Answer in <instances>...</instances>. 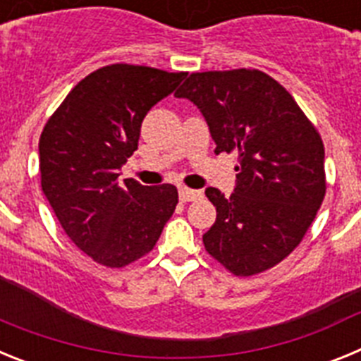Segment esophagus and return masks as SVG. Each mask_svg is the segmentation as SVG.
I'll return each instance as SVG.
<instances>
[{
    "instance_id": "obj_1",
    "label": "esophagus",
    "mask_w": 361,
    "mask_h": 361,
    "mask_svg": "<svg viewBox=\"0 0 361 361\" xmlns=\"http://www.w3.org/2000/svg\"><path fill=\"white\" fill-rule=\"evenodd\" d=\"M178 197L183 202H190V200H197L202 197V191L190 190V188H178Z\"/></svg>"
}]
</instances>
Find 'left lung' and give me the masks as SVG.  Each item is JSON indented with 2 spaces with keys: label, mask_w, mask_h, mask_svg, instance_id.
Here are the masks:
<instances>
[{
  "label": "left lung",
  "mask_w": 361,
  "mask_h": 361,
  "mask_svg": "<svg viewBox=\"0 0 361 361\" xmlns=\"http://www.w3.org/2000/svg\"><path fill=\"white\" fill-rule=\"evenodd\" d=\"M204 116L216 148L235 152L231 197L206 188L216 208L204 247L237 276L282 262L325 197L324 142L293 95L260 70L191 73L177 92Z\"/></svg>",
  "instance_id": "left-lung-1"
}]
</instances>
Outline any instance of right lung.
Wrapping results in <instances>:
<instances>
[{"instance_id":"right-lung-1","label":"right lung","mask_w":361,"mask_h":361,"mask_svg":"<svg viewBox=\"0 0 361 361\" xmlns=\"http://www.w3.org/2000/svg\"><path fill=\"white\" fill-rule=\"evenodd\" d=\"M184 72L137 65L95 70L73 86L39 139L41 188L70 240L97 264L124 267L153 250L178 202L171 184L119 180L152 106Z\"/></svg>"}]
</instances>
